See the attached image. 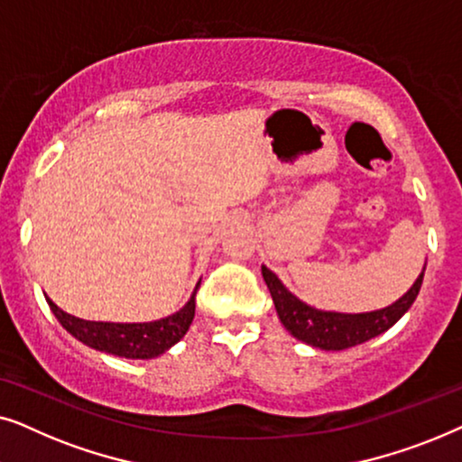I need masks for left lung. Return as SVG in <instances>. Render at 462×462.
Wrapping results in <instances>:
<instances>
[{"mask_svg":"<svg viewBox=\"0 0 462 462\" xmlns=\"http://www.w3.org/2000/svg\"><path fill=\"white\" fill-rule=\"evenodd\" d=\"M422 275L416 277L412 288L395 300L393 305L376 309L368 313H337V311H321V309L309 307L307 302L296 299L290 290L283 286L273 271H269L263 264V277L267 283L271 299L280 315L282 324L294 338L302 343L318 346L324 351H343L349 346L362 345L365 340L387 332L395 321L402 319V315L412 307V302L419 296L422 286Z\"/></svg>","mask_w":462,"mask_h":462,"instance_id":"left-lung-1","label":"left lung"}]
</instances>
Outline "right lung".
I'll use <instances>...</instances> for the list:
<instances>
[{
    "instance_id": "1",
    "label": "right lung",
    "mask_w": 462,
    "mask_h": 462,
    "mask_svg": "<svg viewBox=\"0 0 462 462\" xmlns=\"http://www.w3.org/2000/svg\"><path fill=\"white\" fill-rule=\"evenodd\" d=\"M198 288H195L191 299H189L180 311L157 321H144V324H113V321L79 319L75 315L65 313L60 307H56L48 296L46 300L62 328L84 345L125 359H151L166 353L170 346L179 343L187 334L195 318V294H198Z\"/></svg>"
}]
</instances>
